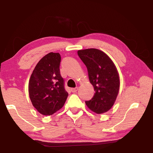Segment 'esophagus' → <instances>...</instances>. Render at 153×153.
<instances>
[{
	"instance_id": "34e87169",
	"label": "esophagus",
	"mask_w": 153,
	"mask_h": 153,
	"mask_svg": "<svg viewBox=\"0 0 153 153\" xmlns=\"http://www.w3.org/2000/svg\"><path fill=\"white\" fill-rule=\"evenodd\" d=\"M77 90H78V88H71V91L73 93H75L77 91Z\"/></svg>"
}]
</instances>
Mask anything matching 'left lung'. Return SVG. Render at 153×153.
Listing matches in <instances>:
<instances>
[{
    "label": "left lung",
    "mask_w": 153,
    "mask_h": 153,
    "mask_svg": "<svg viewBox=\"0 0 153 153\" xmlns=\"http://www.w3.org/2000/svg\"><path fill=\"white\" fill-rule=\"evenodd\" d=\"M77 55L86 66L94 95L86 105L96 113H104L113 107L120 89V77L111 59L102 51L89 48L77 51Z\"/></svg>",
    "instance_id": "1"
}]
</instances>
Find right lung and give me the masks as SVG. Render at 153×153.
Returning <instances> with one entry per match:
<instances>
[{"mask_svg": "<svg viewBox=\"0 0 153 153\" xmlns=\"http://www.w3.org/2000/svg\"><path fill=\"white\" fill-rule=\"evenodd\" d=\"M61 55L50 53L40 59L31 75L29 95L33 107L44 115H53L63 107L68 93L60 74Z\"/></svg>", "mask_w": 153, "mask_h": 153, "instance_id": "right-lung-1", "label": "right lung"}]
</instances>
